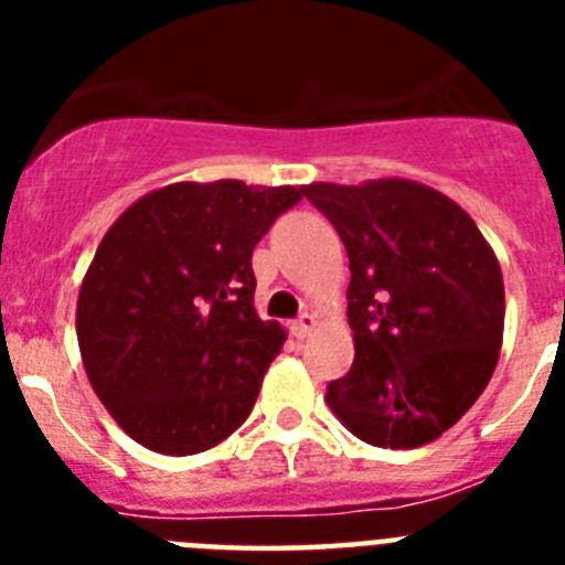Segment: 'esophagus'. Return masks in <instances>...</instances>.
I'll return each instance as SVG.
<instances>
[{"label":"esophagus","mask_w":565,"mask_h":565,"mask_svg":"<svg viewBox=\"0 0 565 565\" xmlns=\"http://www.w3.org/2000/svg\"><path fill=\"white\" fill-rule=\"evenodd\" d=\"M313 331H317V317L313 313H302V317L291 322V333L297 339H308Z\"/></svg>","instance_id":"obj_1"}]
</instances>
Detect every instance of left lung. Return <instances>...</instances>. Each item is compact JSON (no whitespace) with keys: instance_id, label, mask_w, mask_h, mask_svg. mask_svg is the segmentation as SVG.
Instances as JSON below:
<instances>
[{"instance_id":"8db88e82","label":"left lung","mask_w":565,"mask_h":565,"mask_svg":"<svg viewBox=\"0 0 565 565\" xmlns=\"http://www.w3.org/2000/svg\"><path fill=\"white\" fill-rule=\"evenodd\" d=\"M351 259L348 376L328 407L373 447L413 450L450 430L492 379L503 342V277L476 221L404 178L308 183Z\"/></svg>"}]
</instances>
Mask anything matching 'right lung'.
Masks as SVG:
<instances>
[{
    "label": "right lung",
    "mask_w": 565,
    "mask_h": 565,
    "mask_svg": "<svg viewBox=\"0 0 565 565\" xmlns=\"http://www.w3.org/2000/svg\"><path fill=\"white\" fill-rule=\"evenodd\" d=\"M302 186L181 181L109 226L76 308L89 384L129 438L194 456L257 402L286 331L254 311L252 252Z\"/></svg>",
    "instance_id": "1"
}]
</instances>
